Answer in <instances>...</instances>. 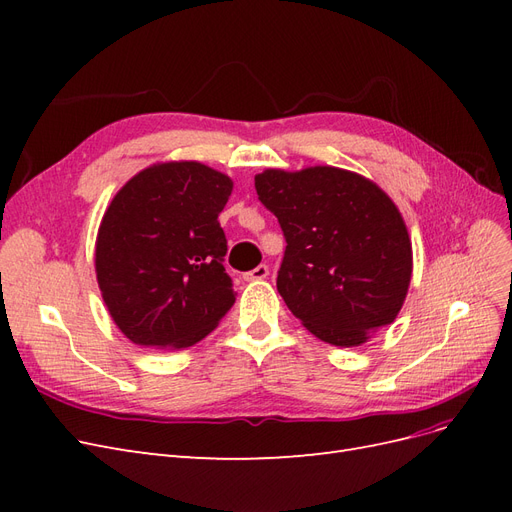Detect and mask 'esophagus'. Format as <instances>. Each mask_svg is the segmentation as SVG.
<instances>
[{
	"label": "esophagus",
	"mask_w": 512,
	"mask_h": 512,
	"mask_svg": "<svg viewBox=\"0 0 512 512\" xmlns=\"http://www.w3.org/2000/svg\"><path fill=\"white\" fill-rule=\"evenodd\" d=\"M267 275H269V267H267V265H258L256 269L247 271V273L243 275V280H245V282H260V280H267Z\"/></svg>",
	"instance_id": "obj_1"
}]
</instances>
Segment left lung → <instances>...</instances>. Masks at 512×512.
Masks as SVG:
<instances>
[{"mask_svg": "<svg viewBox=\"0 0 512 512\" xmlns=\"http://www.w3.org/2000/svg\"><path fill=\"white\" fill-rule=\"evenodd\" d=\"M254 183L288 243L277 292L309 333L354 348L397 318L412 280V241L380 185L335 166L267 168Z\"/></svg>", "mask_w": 512, "mask_h": 512, "instance_id": "obj_1", "label": "left lung"}]
</instances>
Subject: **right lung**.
<instances>
[{"instance_id": "right-lung-1", "label": "right lung", "mask_w": 512, "mask_h": 512, "mask_svg": "<svg viewBox=\"0 0 512 512\" xmlns=\"http://www.w3.org/2000/svg\"><path fill=\"white\" fill-rule=\"evenodd\" d=\"M232 179L200 162H160L115 194L96 237V277L130 342L179 350L207 337L235 303L218 215Z\"/></svg>"}]
</instances>
